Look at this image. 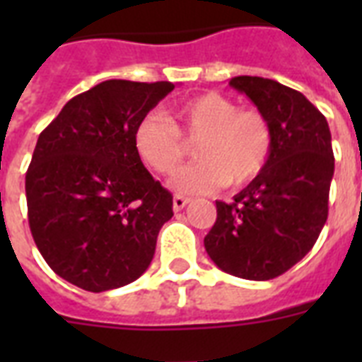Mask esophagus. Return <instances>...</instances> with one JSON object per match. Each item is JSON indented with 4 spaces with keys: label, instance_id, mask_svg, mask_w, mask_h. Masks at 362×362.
Here are the masks:
<instances>
[{
    "label": "esophagus",
    "instance_id": "1",
    "mask_svg": "<svg viewBox=\"0 0 362 362\" xmlns=\"http://www.w3.org/2000/svg\"><path fill=\"white\" fill-rule=\"evenodd\" d=\"M187 203H189L187 197H184V195H175V199H173V209H175V212H180Z\"/></svg>",
    "mask_w": 362,
    "mask_h": 362
}]
</instances>
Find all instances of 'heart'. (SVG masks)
Here are the masks:
<instances>
[{"label":"heart","instance_id":"heart-1","mask_svg":"<svg viewBox=\"0 0 362 362\" xmlns=\"http://www.w3.org/2000/svg\"><path fill=\"white\" fill-rule=\"evenodd\" d=\"M175 124L152 112L139 122L135 148L148 167L170 175L186 156L182 133L195 142L197 163L176 173L173 186L182 193H210L242 186L263 170L272 152V127L263 112L240 109L237 101L206 93L173 109Z\"/></svg>","mask_w":362,"mask_h":362}]
</instances>
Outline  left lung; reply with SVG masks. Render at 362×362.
Here are the masks:
<instances>
[{
    "label": "left lung",
    "mask_w": 362,
    "mask_h": 362,
    "mask_svg": "<svg viewBox=\"0 0 362 362\" xmlns=\"http://www.w3.org/2000/svg\"><path fill=\"white\" fill-rule=\"evenodd\" d=\"M272 127L263 170L231 203L216 201L204 247L216 267L244 280H272L314 247L329 214L334 175L331 129L303 93L263 76H235Z\"/></svg>",
    "instance_id": "8db88e82"
}]
</instances>
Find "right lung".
I'll return each instance as SVG.
<instances>
[{
  "label": "right lung",
  "instance_id": "1",
  "mask_svg": "<svg viewBox=\"0 0 362 362\" xmlns=\"http://www.w3.org/2000/svg\"><path fill=\"white\" fill-rule=\"evenodd\" d=\"M173 90L105 81L71 99L37 139L25 173L30 229L48 267L73 286L118 289L152 263L173 195L142 165L135 129Z\"/></svg>",
  "mask_w": 362,
  "mask_h": 362
}]
</instances>
